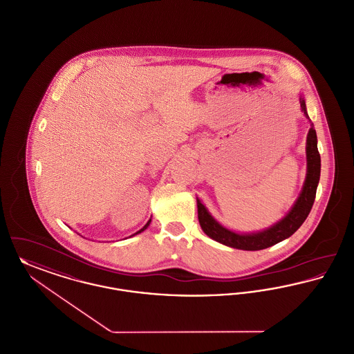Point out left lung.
Here are the masks:
<instances>
[{"label": "left lung", "mask_w": 354, "mask_h": 354, "mask_svg": "<svg viewBox=\"0 0 354 354\" xmlns=\"http://www.w3.org/2000/svg\"><path fill=\"white\" fill-rule=\"evenodd\" d=\"M301 108L304 115L309 119V115L306 112L305 100L299 99ZM306 158H308V174L306 180L302 188V192L299 198L297 199L295 205L292 206L290 212L278 223L271 226L270 229L255 232V234H236L230 230L221 226L209 214L206 207L202 205V202L196 198L198 205V219L201 223L202 230L207 234L209 238L214 241L226 245L230 248L239 250H263L270 248L272 245L289 238L297 230L301 227V225L308 218L309 212L313 207L317 186L319 182V174H321V156L317 148V133L312 124L308 140H306Z\"/></svg>", "instance_id": "obj_1"}]
</instances>
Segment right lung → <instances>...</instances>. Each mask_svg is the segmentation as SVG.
Instances as JSON below:
<instances>
[{
  "label": "right lung",
  "instance_id": "obj_1",
  "mask_svg": "<svg viewBox=\"0 0 354 354\" xmlns=\"http://www.w3.org/2000/svg\"><path fill=\"white\" fill-rule=\"evenodd\" d=\"M149 222H151V219H149V221H148V222H147V225H146V226H145V227H143V229L139 230V231H138V232H135V234H133V235H136V234H139V232H142V231H145V230H146L147 227H148V226H149Z\"/></svg>",
  "mask_w": 354,
  "mask_h": 354
}]
</instances>
